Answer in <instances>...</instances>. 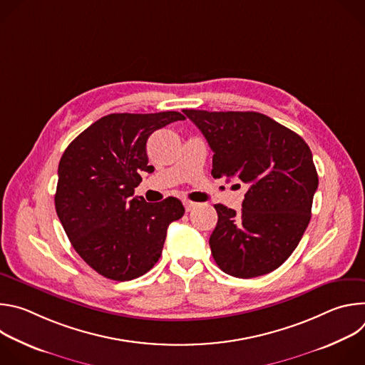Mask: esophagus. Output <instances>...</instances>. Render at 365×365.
<instances>
[{"label":"esophagus","mask_w":365,"mask_h":365,"mask_svg":"<svg viewBox=\"0 0 365 365\" xmlns=\"http://www.w3.org/2000/svg\"><path fill=\"white\" fill-rule=\"evenodd\" d=\"M183 205H185V210H186V212H189V211H192L193 207L197 205V203H195V202H192V200H185L183 202Z\"/></svg>","instance_id":"esophagus-1"}]
</instances>
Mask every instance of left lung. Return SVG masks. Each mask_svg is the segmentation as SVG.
<instances>
[{"mask_svg": "<svg viewBox=\"0 0 365 365\" xmlns=\"http://www.w3.org/2000/svg\"><path fill=\"white\" fill-rule=\"evenodd\" d=\"M183 113L214 151L212 176L247 186L241 212L215 205L218 222L210 238L215 263L240 279L276 270L294 251L310 221L319 180L309 145L259 113Z\"/></svg>", "mask_w": 365, "mask_h": 365, "instance_id": "1", "label": "left lung"}]
</instances>
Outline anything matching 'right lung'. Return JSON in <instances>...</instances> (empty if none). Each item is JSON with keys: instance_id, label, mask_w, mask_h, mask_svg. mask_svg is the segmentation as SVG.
Segmentation results:
<instances>
[{"instance_id": "obj_1", "label": "right lung", "mask_w": 365, "mask_h": 365, "mask_svg": "<svg viewBox=\"0 0 365 365\" xmlns=\"http://www.w3.org/2000/svg\"><path fill=\"white\" fill-rule=\"evenodd\" d=\"M180 113L110 114L81 133L59 162L56 214L71 244L101 276L127 282L159 262L168 228L183 217L176 197L148 203L133 196L151 173L145 144Z\"/></svg>"}]
</instances>
